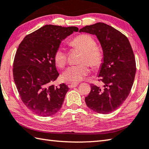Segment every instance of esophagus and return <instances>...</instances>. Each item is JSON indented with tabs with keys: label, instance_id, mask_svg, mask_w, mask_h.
I'll use <instances>...</instances> for the list:
<instances>
[{
	"label": "esophagus",
	"instance_id": "1",
	"mask_svg": "<svg viewBox=\"0 0 149 149\" xmlns=\"http://www.w3.org/2000/svg\"><path fill=\"white\" fill-rule=\"evenodd\" d=\"M77 85H78L77 83H72L70 84L68 86H69V88H73L74 87H76Z\"/></svg>",
	"mask_w": 149,
	"mask_h": 149
}]
</instances>
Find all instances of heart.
<instances>
[{
	"label": "heart",
	"instance_id": "heart-1",
	"mask_svg": "<svg viewBox=\"0 0 149 149\" xmlns=\"http://www.w3.org/2000/svg\"><path fill=\"white\" fill-rule=\"evenodd\" d=\"M73 48L83 51L79 59L81 64L68 68L63 74L64 80L77 83L84 79L90 72V65L93 69H98L104 62V54L96 47V43L93 37L88 34H81L70 42ZM54 60L59 68H64L67 63V55L64 49L59 47L54 53Z\"/></svg>",
	"mask_w": 149,
	"mask_h": 149
}]
</instances>
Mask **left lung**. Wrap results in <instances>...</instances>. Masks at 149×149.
I'll list each match as a JSON object with an SVG mask.
<instances>
[{
	"instance_id": "8db88e82",
	"label": "left lung",
	"mask_w": 149,
	"mask_h": 149,
	"mask_svg": "<svg viewBox=\"0 0 149 149\" xmlns=\"http://www.w3.org/2000/svg\"><path fill=\"white\" fill-rule=\"evenodd\" d=\"M81 32L96 35L104 56L98 75L104 86L91 84L86 104L96 113L109 114L123 104L131 91L136 72L134 51L125 35L107 24L85 26Z\"/></svg>"
}]
</instances>
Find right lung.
<instances>
[{"label": "right lung", "instance_id": "1", "mask_svg": "<svg viewBox=\"0 0 149 149\" xmlns=\"http://www.w3.org/2000/svg\"><path fill=\"white\" fill-rule=\"evenodd\" d=\"M77 32L75 26L46 25L29 34L19 45L13 64V80L23 104L41 117L57 113L69 88L51 85L58 77L54 53L62 40Z\"/></svg>", "mask_w": 149, "mask_h": 149}]
</instances>
